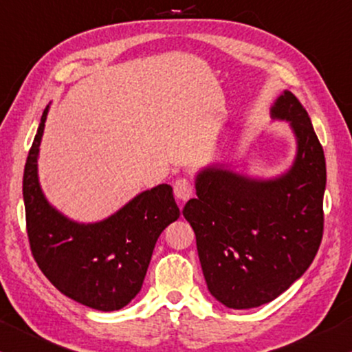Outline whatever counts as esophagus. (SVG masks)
Masks as SVG:
<instances>
[{"label":"esophagus","instance_id":"34e87169","mask_svg":"<svg viewBox=\"0 0 352 352\" xmlns=\"http://www.w3.org/2000/svg\"><path fill=\"white\" fill-rule=\"evenodd\" d=\"M193 184L188 179H185V177H180V179L175 180V184H173V193L175 196L182 201H186L190 199L191 196H193Z\"/></svg>","mask_w":352,"mask_h":352}]
</instances>
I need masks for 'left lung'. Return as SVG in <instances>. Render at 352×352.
<instances>
[{
  "label": "left lung",
  "instance_id": "left-lung-1",
  "mask_svg": "<svg viewBox=\"0 0 352 352\" xmlns=\"http://www.w3.org/2000/svg\"><path fill=\"white\" fill-rule=\"evenodd\" d=\"M292 122L298 156L287 175L245 179L222 168L198 175L184 208L193 227L210 294L227 307L251 309L274 301L312 264L323 236V148L307 111L292 91L272 109Z\"/></svg>",
  "mask_w": 352,
  "mask_h": 352
}]
</instances>
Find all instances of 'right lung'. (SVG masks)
<instances>
[{
  "instance_id": "1",
  "label": "right lung",
  "mask_w": 352,
  "mask_h": 352,
  "mask_svg": "<svg viewBox=\"0 0 352 352\" xmlns=\"http://www.w3.org/2000/svg\"><path fill=\"white\" fill-rule=\"evenodd\" d=\"M48 107L27 156L23 203L32 256L60 293L98 311H119L142 289L154 245L180 217L172 186L143 191L100 223L70 222L45 199L36 177V156Z\"/></svg>"
}]
</instances>
